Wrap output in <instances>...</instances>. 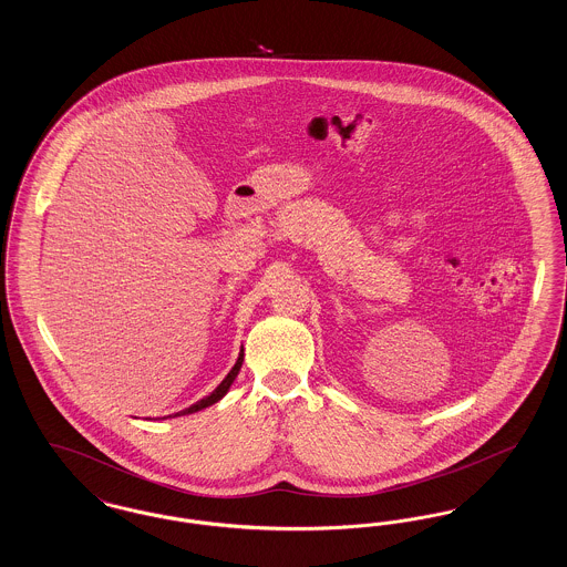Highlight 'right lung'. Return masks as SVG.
<instances>
[{"mask_svg": "<svg viewBox=\"0 0 567 567\" xmlns=\"http://www.w3.org/2000/svg\"><path fill=\"white\" fill-rule=\"evenodd\" d=\"M244 361V351H240V357H238V361H236V365L231 368V372L227 374V377L223 378V382L216 386L215 391L208 395V398H204V400H199V402H195V404L189 405V408H185V410H181V412H176L174 416H183V414H190V412H197V410H204V408H208V405L216 404L218 400H223L225 398V393L229 391V386H231V382L236 380L238 377V372H240V368H243ZM172 416V414H169ZM165 419V416H163Z\"/></svg>", "mask_w": 567, "mask_h": 567, "instance_id": "obj_1", "label": "right lung"}]
</instances>
